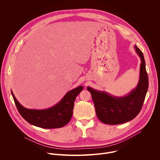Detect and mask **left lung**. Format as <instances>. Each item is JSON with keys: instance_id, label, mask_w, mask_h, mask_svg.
<instances>
[{"instance_id": "obj_1", "label": "left lung", "mask_w": 160, "mask_h": 160, "mask_svg": "<svg viewBox=\"0 0 160 160\" xmlns=\"http://www.w3.org/2000/svg\"><path fill=\"white\" fill-rule=\"evenodd\" d=\"M134 49L141 61L139 80L136 87L128 94L115 96L106 91L87 87L92 96L97 117L103 123L118 125L129 122L138 115L142 108L148 89V77L142 52L135 45Z\"/></svg>"}]
</instances>
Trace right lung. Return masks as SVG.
<instances>
[{"mask_svg":"<svg viewBox=\"0 0 160 160\" xmlns=\"http://www.w3.org/2000/svg\"><path fill=\"white\" fill-rule=\"evenodd\" d=\"M83 88L80 85L68 91L56 104L43 109L26 108L18 101L12 90L11 94L19 112L27 122L42 128H56L64 127L70 121L74 102Z\"/></svg>","mask_w":160,"mask_h":160,"instance_id":"obj_1","label":"right lung"}]
</instances>
